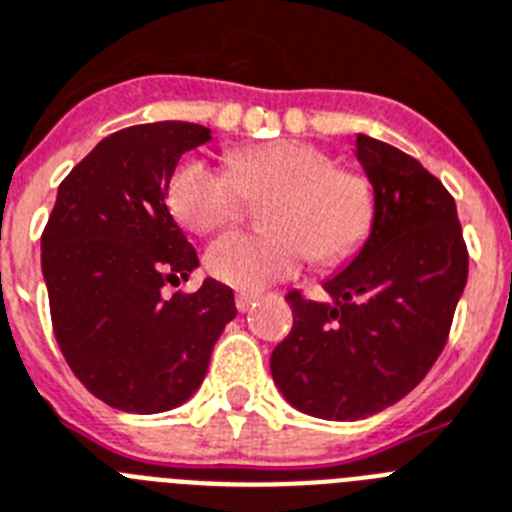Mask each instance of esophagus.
Here are the masks:
<instances>
[{
  "label": "esophagus",
  "instance_id": "34e87169",
  "mask_svg": "<svg viewBox=\"0 0 512 512\" xmlns=\"http://www.w3.org/2000/svg\"><path fill=\"white\" fill-rule=\"evenodd\" d=\"M255 299H257V294L239 292V294H236V310H239V313H247L249 307L255 305Z\"/></svg>",
  "mask_w": 512,
  "mask_h": 512
}]
</instances>
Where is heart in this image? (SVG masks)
<instances>
[{
  "instance_id": "b5f03b06",
  "label": "heart",
  "mask_w": 512,
  "mask_h": 512,
  "mask_svg": "<svg viewBox=\"0 0 512 512\" xmlns=\"http://www.w3.org/2000/svg\"><path fill=\"white\" fill-rule=\"evenodd\" d=\"M170 210L197 234L242 218L249 199H270L265 226L215 239L207 247L210 276L244 292L292 278L307 252L318 265L352 255L371 231L373 189L355 170L305 141H273L234 152L231 168L189 157L170 178Z\"/></svg>"
}]
</instances>
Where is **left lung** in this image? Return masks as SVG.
Returning <instances> with one entry per match:
<instances>
[{"label": "left lung", "instance_id": "obj_1", "mask_svg": "<svg viewBox=\"0 0 512 512\" xmlns=\"http://www.w3.org/2000/svg\"><path fill=\"white\" fill-rule=\"evenodd\" d=\"M373 186L371 234L323 281L328 302L286 294L294 326L270 355L278 392L323 421H360L400 402L431 371L468 281L458 207L402 149L357 134Z\"/></svg>", "mask_w": 512, "mask_h": 512}]
</instances>
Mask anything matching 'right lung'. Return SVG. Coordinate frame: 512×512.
Masks as SVG:
<instances>
[{
	"label": "right lung",
	"instance_id": "right-lung-1",
	"mask_svg": "<svg viewBox=\"0 0 512 512\" xmlns=\"http://www.w3.org/2000/svg\"><path fill=\"white\" fill-rule=\"evenodd\" d=\"M210 139L184 120L110 134L62 181L41 234L54 339L78 381L126 413L189 400L236 318L234 292L215 278L162 294L199 265L168 213V186L181 155Z\"/></svg>",
	"mask_w": 512,
	"mask_h": 512
}]
</instances>
